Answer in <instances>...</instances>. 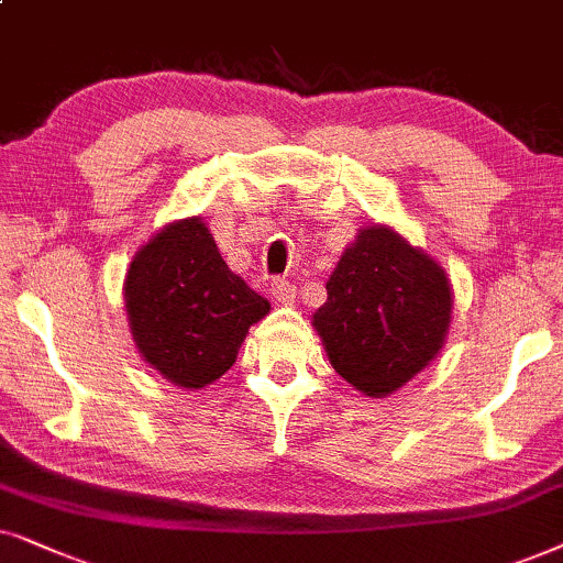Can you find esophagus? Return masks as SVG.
<instances>
[{
	"label": "esophagus",
	"mask_w": 563,
	"mask_h": 563,
	"mask_svg": "<svg viewBox=\"0 0 563 563\" xmlns=\"http://www.w3.org/2000/svg\"><path fill=\"white\" fill-rule=\"evenodd\" d=\"M273 298L283 306H294L296 303V286L294 283H288L286 277H277V280L273 283Z\"/></svg>",
	"instance_id": "esophagus-1"
}]
</instances>
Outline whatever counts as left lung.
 <instances>
[{
  "instance_id": "obj_1",
  "label": "left lung",
  "mask_w": 563,
  "mask_h": 563,
  "mask_svg": "<svg viewBox=\"0 0 563 563\" xmlns=\"http://www.w3.org/2000/svg\"><path fill=\"white\" fill-rule=\"evenodd\" d=\"M453 286L440 262L386 223L344 246L313 313L329 363L360 394L386 399L443 350Z\"/></svg>"
}]
</instances>
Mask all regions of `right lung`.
I'll return each mask as SVG.
<instances>
[{
	"mask_svg": "<svg viewBox=\"0 0 563 563\" xmlns=\"http://www.w3.org/2000/svg\"><path fill=\"white\" fill-rule=\"evenodd\" d=\"M144 363L185 391L211 386L239 355L269 301L223 262L200 216L169 221L133 254L123 283Z\"/></svg>",
	"mask_w": 563,
	"mask_h": 563,
	"instance_id": "add662e5",
	"label": "right lung"
}]
</instances>
